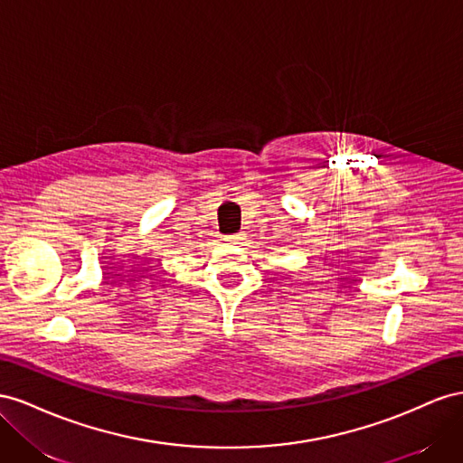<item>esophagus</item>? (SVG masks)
Returning a JSON list of instances; mask_svg holds the SVG:
<instances>
[{"instance_id": "obj_1", "label": "esophagus", "mask_w": 463, "mask_h": 463, "mask_svg": "<svg viewBox=\"0 0 463 463\" xmlns=\"http://www.w3.org/2000/svg\"><path fill=\"white\" fill-rule=\"evenodd\" d=\"M227 242H232V244H236V242H241L242 241V234H229L227 239H224Z\"/></svg>"}]
</instances>
